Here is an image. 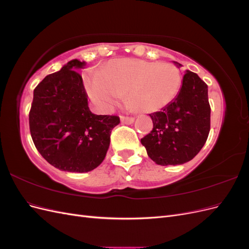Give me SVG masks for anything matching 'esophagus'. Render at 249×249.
<instances>
[{
  "mask_svg": "<svg viewBox=\"0 0 249 249\" xmlns=\"http://www.w3.org/2000/svg\"><path fill=\"white\" fill-rule=\"evenodd\" d=\"M120 120H122V123H124V124H131L134 123L135 118H134V117H129V116H124V115H122V116H120Z\"/></svg>",
  "mask_w": 249,
  "mask_h": 249,
  "instance_id": "esophagus-1",
  "label": "esophagus"
}]
</instances>
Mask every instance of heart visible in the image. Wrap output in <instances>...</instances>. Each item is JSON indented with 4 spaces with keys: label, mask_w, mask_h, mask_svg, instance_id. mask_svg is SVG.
<instances>
[{
    "label": "heart",
    "mask_w": 249,
    "mask_h": 249,
    "mask_svg": "<svg viewBox=\"0 0 249 249\" xmlns=\"http://www.w3.org/2000/svg\"><path fill=\"white\" fill-rule=\"evenodd\" d=\"M182 74L172 63L139 59H117L97 74L89 71L85 87L91 101L104 111L111 110L124 94L143 112L166 107L182 87Z\"/></svg>",
    "instance_id": "1"
}]
</instances>
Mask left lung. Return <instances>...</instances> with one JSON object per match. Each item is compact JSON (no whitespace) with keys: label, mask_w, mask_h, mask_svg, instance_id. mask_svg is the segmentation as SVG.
Masks as SVG:
<instances>
[{"label":"left lung","mask_w":249,"mask_h":249,"mask_svg":"<svg viewBox=\"0 0 249 249\" xmlns=\"http://www.w3.org/2000/svg\"><path fill=\"white\" fill-rule=\"evenodd\" d=\"M149 116L154 127L141 143L150 159L159 165H178L192 160L205 145L210 132L208 85L196 73L187 71L176 99Z\"/></svg>","instance_id":"left-lung-1"}]
</instances>
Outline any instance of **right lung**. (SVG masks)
I'll use <instances>...</instances> for the list:
<instances>
[{"label":"right lung","instance_id":"1","mask_svg":"<svg viewBox=\"0 0 249 249\" xmlns=\"http://www.w3.org/2000/svg\"><path fill=\"white\" fill-rule=\"evenodd\" d=\"M85 62L74 59L44 78L34 89L29 125L35 147L53 166L87 172L104 161L116 115H95L76 71Z\"/></svg>","mask_w":249,"mask_h":249}]
</instances>
